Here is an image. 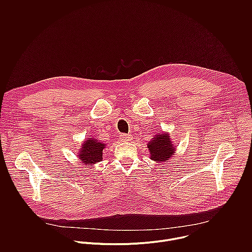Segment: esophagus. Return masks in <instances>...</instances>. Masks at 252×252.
Returning <instances> with one entry per match:
<instances>
[{"label": "esophagus", "mask_w": 252, "mask_h": 252, "mask_svg": "<svg viewBox=\"0 0 252 252\" xmlns=\"http://www.w3.org/2000/svg\"><path fill=\"white\" fill-rule=\"evenodd\" d=\"M120 140H121V142H130L132 140V135L123 134L120 136Z\"/></svg>", "instance_id": "esophagus-1"}]
</instances>
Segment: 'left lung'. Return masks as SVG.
<instances>
[{
  "label": "left lung",
  "instance_id": "1",
  "mask_svg": "<svg viewBox=\"0 0 252 252\" xmlns=\"http://www.w3.org/2000/svg\"><path fill=\"white\" fill-rule=\"evenodd\" d=\"M147 148L150 154L149 158L157 163L167 162L176 153V146L168 132L156 134L147 143Z\"/></svg>",
  "mask_w": 252,
  "mask_h": 252
}]
</instances>
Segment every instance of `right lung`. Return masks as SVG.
<instances>
[{"instance_id":"add662e5","label":"right lung","mask_w":252,"mask_h":252,"mask_svg":"<svg viewBox=\"0 0 252 252\" xmlns=\"http://www.w3.org/2000/svg\"><path fill=\"white\" fill-rule=\"evenodd\" d=\"M107 144L99 142L96 139L89 138L85 140L79 147L77 157L80 162L86 166H92L103 160V150Z\"/></svg>"}]
</instances>
